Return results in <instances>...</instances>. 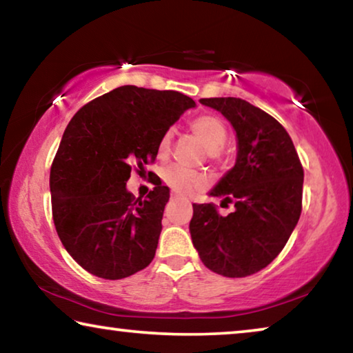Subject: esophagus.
<instances>
[{"mask_svg": "<svg viewBox=\"0 0 353 353\" xmlns=\"http://www.w3.org/2000/svg\"><path fill=\"white\" fill-rule=\"evenodd\" d=\"M171 199H179V194H176V193H172V194H171Z\"/></svg>", "mask_w": 353, "mask_h": 353, "instance_id": "obj_1", "label": "esophagus"}]
</instances>
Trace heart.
<instances>
[{
  "mask_svg": "<svg viewBox=\"0 0 353 353\" xmlns=\"http://www.w3.org/2000/svg\"><path fill=\"white\" fill-rule=\"evenodd\" d=\"M192 130L194 135H196L205 149L209 150L212 157H215L216 152H220L221 148L225 146L228 132L226 127L223 122L215 116L204 114L199 116L196 119L192 121ZM171 138H172V130H166L163 135H161L159 146H157V154H159L160 159H165V157L170 154L171 148ZM161 177L168 187H171L174 192L181 194H192L198 190L204 188V177L196 171L187 170V168L179 166V165H170L166 166L163 172H161Z\"/></svg>",
  "mask_w": 353,
  "mask_h": 353,
  "instance_id": "obj_1",
  "label": "heart"
}]
</instances>
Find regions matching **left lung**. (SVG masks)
<instances>
[{
    "label": "left lung",
    "instance_id": "obj_1",
    "mask_svg": "<svg viewBox=\"0 0 353 353\" xmlns=\"http://www.w3.org/2000/svg\"><path fill=\"white\" fill-rule=\"evenodd\" d=\"M199 102L236 130V165L209 192L234 212L221 216L214 204H193L190 234L207 268L243 278L270 264L297 226L303 168L286 128L265 111L237 97Z\"/></svg>",
    "mask_w": 353,
    "mask_h": 353
}]
</instances>
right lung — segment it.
<instances>
[{
  "label": "right lung",
  "instance_id": "add662e5",
  "mask_svg": "<svg viewBox=\"0 0 353 353\" xmlns=\"http://www.w3.org/2000/svg\"><path fill=\"white\" fill-rule=\"evenodd\" d=\"M196 105L177 91L121 86L72 117L50 171L56 232L86 272L121 279L155 256L170 188L128 192L132 170L154 161L161 135Z\"/></svg>",
  "mask_w": 353,
  "mask_h": 353
}]
</instances>
